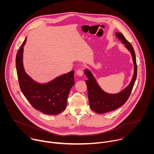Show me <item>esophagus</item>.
Wrapping results in <instances>:
<instances>
[{"instance_id":"34e87169","label":"esophagus","mask_w":154,"mask_h":154,"mask_svg":"<svg viewBox=\"0 0 154 154\" xmlns=\"http://www.w3.org/2000/svg\"><path fill=\"white\" fill-rule=\"evenodd\" d=\"M76 74H77L79 76H82L83 74V69H79L77 70Z\"/></svg>"}]
</instances>
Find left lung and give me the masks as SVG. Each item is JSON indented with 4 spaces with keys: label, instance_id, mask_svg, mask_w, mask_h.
<instances>
[{
    "label": "left lung",
    "instance_id": "8db88e82",
    "mask_svg": "<svg viewBox=\"0 0 154 154\" xmlns=\"http://www.w3.org/2000/svg\"><path fill=\"white\" fill-rule=\"evenodd\" d=\"M116 35L118 39L124 44L126 48L130 52L132 56L134 63V74L128 86L121 92L112 94L104 92L96 82L91 72L88 69L85 71V74L88 78V80H86L85 82L88 88V96L90 108L92 110L99 114L115 110L124 105L128 100L132 91L137 79V65L134 48L121 33H116Z\"/></svg>",
    "mask_w": 154,
    "mask_h": 154
}]
</instances>
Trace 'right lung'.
I'll use <instances>...</instances> for the list:
<instances>
[{"label": "right lung", "mask_w": 154, "mask_h": 154, "mask_svg": "<svg viewBox=\"0 0 154 154\" xmlns=\"http://www.w3.org/2000/svg\"><path fill=\"white\" fill-rule=\"evenodd\" d=\"M26 39L17 51L16 57L20 89L34 108L44 114L58 115L66 108L69 93L75 84L74 71L60 75L48 83H36L26 74L23 68V47Z\"/></svg>", "instance_id": "obj_1"}]
</instances>
